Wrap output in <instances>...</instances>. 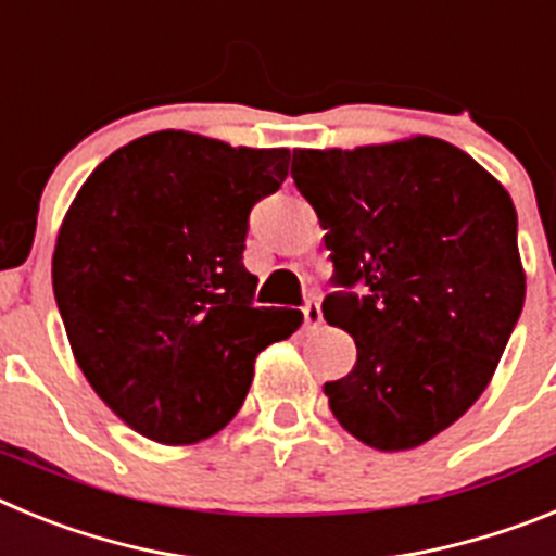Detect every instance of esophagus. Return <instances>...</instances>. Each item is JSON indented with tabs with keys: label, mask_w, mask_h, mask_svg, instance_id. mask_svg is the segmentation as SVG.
I'll list each match as a JSON object with an SVG mask.
<instances>
[{
	"label": "esophagus",
	"mask_w": 556,
	"mask_h": 556,
	"mask_svg": "<svg viewBox=\"0 0 556 556\" xmlns=\"http://www.w3.org/2000/svg\"><path fill=\"white\" fill-rule=\"evenodd\" d=\"M303 320H306L308 328L320 326V323H323L320 303H317V301H306V306H303Z\"/></svg>",
	"instance_id": "1"
}]
</instances>
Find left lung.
Returning a JSON list of instances; mask_svg holds the SVG:
<instances>
[{"label": "left lung", "mask_w": 556, "mask_h": 556, "mask_svg": "<svg viewBox=\"0 0 556 556\" xmlns=\"http://www.w3.org/2000/svg\"><path fill=\"white\" fill-rule=\"evenodd\" d=\"M292 178L328 230L339 292L323 317L356 342L353 370L323 387L328 406L370 448H417L476 404L518 326L513 198L431 136L294 150Z\"/></svg>", "instance_id": "obj_1"}]
</instances>
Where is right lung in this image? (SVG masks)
<instances>
[{
    "instance_id": "obj_1",
    "label": "right lung",
    "mask_w": 556,
    "mask_h": 556,
    "mask_svg": "<svg viewBox=\"0 0 556 556\" xmlns=\"http://www.w3.org/2000/svg\"><path fill=\"white\" fill-rule=\"evenodd\" d=\"M287 172L289 150L150 132L108 155L63 219L52 289L77 365L155 443L225 429L255 356L301 328L298 308L253 306L242 262L250 211Z\"/></svg>"
}]
</instances>
